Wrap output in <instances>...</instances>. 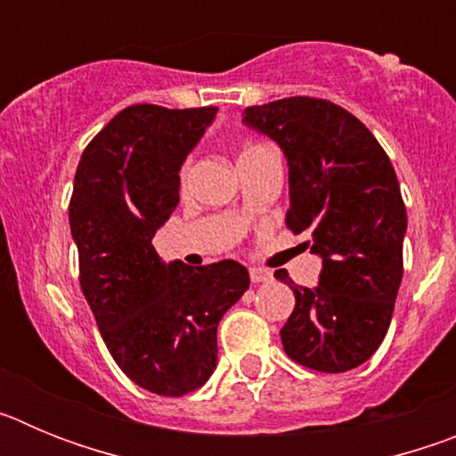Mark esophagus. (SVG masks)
I'll list each match as a JSON object with an SVG mask.
<instances>
[{
	"instance_id": "obj_1",
	"label": "esophagus",
	"mask_w": 456,
	"mask_h": 456,
	"mask_svg": "<svg viewBox=\"0 0 456 456\" xmlns=\"http://www.w3.org/2000/svg\"><path fill=\"white\" fill-rule=\"evenodd\" d=\"M248 276H251L253 283H265V281H269V278H272V272H267V269H263V267H251L248 269Z\"/></svg>"
}]
</instances>
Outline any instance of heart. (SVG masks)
Instances as JSON below:
<instances>
[{"mask_svg":"<svg viewBox=\"0 0 456 456\" xmlns=\"http://www.w3.org/2000/svg\"><path fill=\"white\" fill-rule=\"evenodd\" d=\"M248 148H256V146H247V148H244V151H248Z\"/></svg>","mask_w":456,"mask_h":456,"instance_id":"b5f03b06","label":"heart"}]
</instances>
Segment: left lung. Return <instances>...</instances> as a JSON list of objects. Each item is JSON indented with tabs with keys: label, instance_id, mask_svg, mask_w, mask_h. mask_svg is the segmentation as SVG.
<instances>
[{
	"label": "left lung",
	"instance_id": "left-lung-1",
	"mask_svg": "<svg viewBox=\"0 0 456 456\" xmlns=\"http://www.w3.org/2000/svg\"><path fill=\"white\" fill-rule=\"evenodd\" d=\"M241 125L276 141L288 159V228L322 257L320 283L294 292L281 329L285 354L320 372H347L384 342L402 283L406 208L384 148L329 100L285 98L247 107Z\"/></svg>",
	"mask_w": 456,
	"mask_h": 456
}]
</instances>
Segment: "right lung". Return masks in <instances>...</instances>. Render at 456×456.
<instances>
[{"instance_id": "add662e5", "label": "right lung", "mask_w": 456, "mask_h": 456, "mask_svg": "<svg viewBox=\"0 0 456 456\" xmlns=\"http://www.w3.org/2000/svg\"><path fill=\"white\" fill-rule=\"evenodd\" d=\"M216 107L134 104L109 120L75 173L70 232L79 283L118 368L141 388L180 397L216 368V326L248 289L235 260L164 263L152 237L180 200V168Z\"/></svg>"}]
</instances>
